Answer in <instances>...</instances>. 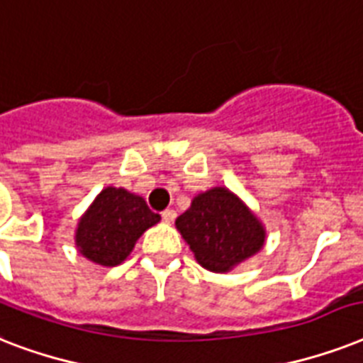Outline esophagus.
Listing matches in <instances>:
<instances>
[{
  "mask_svg": "<svg viewBox=\"0 0 363 363\" xmlns=\"http://www.w3.org/2000/svg\"><path fill=\"white\" fill-rule=\"evenodd\" d=\"M162 218H164V222H173L177 218V211L165 209L164 213H162Z\"/></svg>",
  "mask_w": 363,
  "mask_h": 363,
  "instance_id": "1",
  "label": "esophagus"
}]
</instances>
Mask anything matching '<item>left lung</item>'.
Returning <instances> with one entry per match:
<instances>
[{"label":"left lung","instance_id":"left-lung-1","mask_svg":"<svg viewBox=\"0 0 363 363\" xmlns=\"http://www.w3.org/2000/svg\"><path fill=\"white\" fill-rule=\"evenodd\" d=\"M175 224L199 264L216 273L250 258L265 239L258 218L226 188L199 194Z\"/></svg>","mask_w":363,"mask_h":363}]
</instances>
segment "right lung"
<instances>
[{
  "mask_svg": "<svg viewBox=\"0 0 363 363\" xmlns=\"http://www.w3.org/2000/svg\"><path fill=\"white\" fill-rule=\"evenodd\" d=\"M160 222L147 201L124 188H105L77 228V247L99 265H118L145 230Z\"/></svg>",
  "mask_w": 363,
  "mask_h": 363,
  "instance_id": "obj_1",
  "label": "right lung"
}]
</instances>
